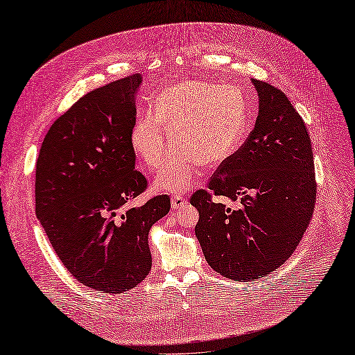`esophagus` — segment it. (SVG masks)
<instances>
[{"label": "esophagus", "instance_id": "1", "mask_svg": "<svg viewBox=\"0 0 355 355\" xmlns=\"http://www.w3.org/2000/svg\"><path fill=\"white\" fill-rule=\"evenodd\" d=\"M171 206H173L175 209H184L188 206V198L180 196V194L171 196Z\"/></svg>", "mask_w": 355, "mask_h": 355}]
</instances>
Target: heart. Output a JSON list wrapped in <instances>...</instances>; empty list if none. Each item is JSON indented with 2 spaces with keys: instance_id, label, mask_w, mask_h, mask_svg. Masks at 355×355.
<instances>
[{
  "instance_id": "heart-1",
  "label": "heart",
  "mask_w": 355,
  "mask_h": 355,
  "mask_svg": "<svg viewBox=\"0 0 355 355\" xmlns=\"http://www.w3.org/2000/svg\"><path fill=\"white\" fill-rule=\"evenodd\" d=\"M249 124L244 94L234 85L188 80L168 85L151 110L137 116L130 145L144 166L155 171L168 151L167 130L175 145L157 178L159 189H187L198 164L211 168L227 163L239 151Z\"/></svg>"
}]
</instances>
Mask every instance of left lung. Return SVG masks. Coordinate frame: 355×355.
<instances>
[{
  "label": "left lung",
  "mask_w": 355,
  "mask_h": 355,
  "mask_svg": "<svg viewBox=\"0 0 355 355\" xmlns=\"http://www.w3.org/2000/svg\"><path fill=\"white\" fill-rule=\"evenodd\" d=\"M259 96L253 130L219 166L209 189L191 204L196 235L209 265L235 282H250L282 266L313 218L317 184L313 146L302 116L274 85L252 78ZM213 196L239 200L232 211Z\"/></svg>",
  "instance_id": "8db88e82"
}]
</instances>
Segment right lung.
<instances>
[{"label": "right lung", "instance_id": "obj_1", "mask_svg": "<svg viewBox=\"0 0 355 355\" xmlns=\"http://www.w3.org/2000/svg\"><path fill=\"white\" fill-rule=\"evenodd\" d=\"M141 83L133 73L83 96L53 123L37 159V218L75 280L103 293L128 292L149 274V230L171 206L168 196L128 206L148 188L130 145Z\"/></svg>", "mask_w": 355, "mask_h": 355}]
</instances>
